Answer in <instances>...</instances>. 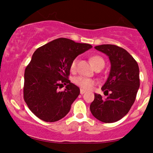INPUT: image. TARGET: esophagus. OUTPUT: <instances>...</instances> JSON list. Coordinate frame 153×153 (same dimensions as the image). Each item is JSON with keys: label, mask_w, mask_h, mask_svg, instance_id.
I'll use <instances>...</instances> for the list:
<instances>
[{"label": "esophagus", "mask_w": 153, "mask_h": 153, "mask_svg": "<svg viewBox=\"0 0 153 153\" xmlns=\"http://www.w3.org/2000/svg\"><path fill=\"white\" fill-rule=\"evenodd\" d=\"M85 90H83V89H80V94H85Z\"/></svg>", "instance_id": "1"}]
</instances>
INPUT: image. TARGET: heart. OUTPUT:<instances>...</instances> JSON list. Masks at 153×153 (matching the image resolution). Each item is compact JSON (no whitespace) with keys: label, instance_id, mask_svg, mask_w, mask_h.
Masks as SVG:
<instances>
[{"label":"heart","instance_id":"obj_1","mask_svg":"<svg viewBox=\"0 0 153 153\" xmlns=\"http://www.w3.org/2000/svg\"><path fill=\"white\" fill-rule=\"evenodd\" d=\"M77 62H78L77 59H73V60L72 61L71 67H70V68H71V71L72 72L75 71ZM90 62L91 64L92 65V66L94 67V68H97V67H99L100 65H104V60H103L102 57H100L99 55H94L92 56V57H91ZM73 82H74L77 85H78L79 87H80L82 89H85V90L91 89V88L93 87V85L95 84V81L94 80L82 76L75 77V78L73 79Z\"/></svg>","mask_w":153,"mask_h":153}]
</instances>
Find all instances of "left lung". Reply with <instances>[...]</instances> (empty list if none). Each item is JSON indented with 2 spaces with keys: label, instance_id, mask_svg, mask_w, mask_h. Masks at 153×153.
<instances>
[{
  "label": "left lung",
  "instance_id": "left-lung-1",
  "mask_svg": "<svg viewBox=\"0 0 153 153\" xmlns=\"http://www.w3.org/2000/svg\"><path fill=\"white\" fill-rule=\"evenodd\" d=\"M95 49L108 56L111 69L101 88L103 91L108 93V96L103 99L100 94H95L90 110L98 120L113 123L122 119L134 103L140 88V70L136 60L122 47L101 45Z\"/></svg>",
  "mask_w": 153,
  "mask_h": 153
}]
</instances>
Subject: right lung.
I'll return each mask as SVG.
<instances>
[{
	"label": "right lung",
	"mask_w": 153,
	"mask_h": 153,
	"mask_svg": "<svg viewBox=\"0 0 153 153\" xmlns=\"http://www.w3.org/2000/svg\"><path fill=\"white\" fill-rule=\"evenodd\" d=\"M92 48L89 44L59 38L39 47L24 73V99L29 109L47 122L68 114L80 88L68 80L71 64L79 54ZM65 90L59 91L61 85Z\"/></svg>",
	"instance_id": "add662e5"
}]
</instances>
